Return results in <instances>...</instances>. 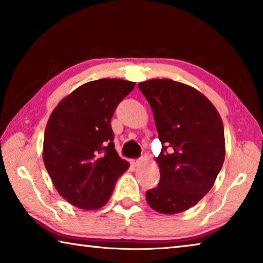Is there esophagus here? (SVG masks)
I'll list each match as a JSON object with an SVG mask.
<instances>
[{"label": "esophagus", "mask_w": 263, "mask_h": 263, "mask_svg": "<svg viewBox=\"0 0 263 263\" xmlns=\"http://www.w3.org/2000/svg\"><path fill=\"white\" fill-rule=\"evenodd\" d=\"M142 162L141 159H138V160H132V164L133 166H139V164Z\"/></svg>", "instance_id": "1"}]
</instances>
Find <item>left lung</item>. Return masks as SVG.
Here are the masks:
<instances>
[{"instance_id": "8db88e82", "label": "left lung", "mask_w": 263, "mask_h": 263, "mask_svg": "<svg viewBox=\"0 0 263 263\" xmlns=\"http://www.w3.org/2000/svg\"><path fill=\"white\" fill-rule=\"evenodd\" d=\"M138 87L153 111L161 153L158 186L146 193L155 211L174 215L205 196L225 159L224 125L215 106L195 88L169 79Z\"/></svg>"}]
</instances>
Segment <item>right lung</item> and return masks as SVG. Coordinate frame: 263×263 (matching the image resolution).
<instances>
[{"mask_svg": "<svg viewBox=\"0 0 263 263\" xmlns=\"http://www.w3.org/2000/svg\"><path fill=\"white\" fill-rule=\"evenodd\" d=\"M136 83L101 79L65 97L48 119L43 159L58 193L72 205L97 210L128 168L115 149L111 118Z\"/></svg>", "mask_w": 263, "mask_h": 263, "instance_id": "right-lung-1", "label": "right lung"}]
</instances>
